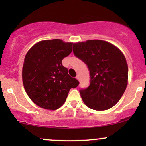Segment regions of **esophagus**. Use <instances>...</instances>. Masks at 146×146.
Listing matches in <instances>:
<instances>
[{
	"label": "esophagus",
	"instance_id": "34e87169",
	"mask_svg": "<svg viewBox=\"0 0 146 146\" xmlns=\"http://www.w3.org/2000/svg\"><path fill=\"white\" fill-rule=\"evenodd\" d=\"M76 79L78 80H80V76L79 75H77L76 76Z\"/></svg>",
	"mask_w": 146,
	"mask_h": 146
}]
</instances>
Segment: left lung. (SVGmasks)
<instances>
[{"label": "left lung", "instance_id": "obj_1", "mask_svg": "<svg viewBox=\"0 0 146 146\" xmlns=\"http://www.w3.org/2000/svg\"><path fill=\"white\" fill-rule=\"evenodd\" d=\"M73 52L90 71V86L80 90L85 104L95 110L112 108L127 84L128 67L123 53L112 44L100 40L73 44Z\"/></svg>", "mask_w": 146, "mask_h": 146}]
</instances>
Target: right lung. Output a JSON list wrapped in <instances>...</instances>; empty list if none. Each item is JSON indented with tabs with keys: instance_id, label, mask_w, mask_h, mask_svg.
<instances>
[{
	"instance_id": "add662e5",
	"label": "right lung",
	"mask_w": 146,
	"mask_h": 146,
	"mask_svg": "<svg viewBox=\"0 0 146 146\" xmlns=\"http://www.w3.org/2000/svg\"><path fill=\"white\" fill-rule=\"evenodd\" d=\"M73 43L62 40L39 42L28 51L23 67L26 92L34 103L54 110L65 102L70 90L79 82L68 74L62 61L72 50Z\"/></svg>"
}]
</instances>
